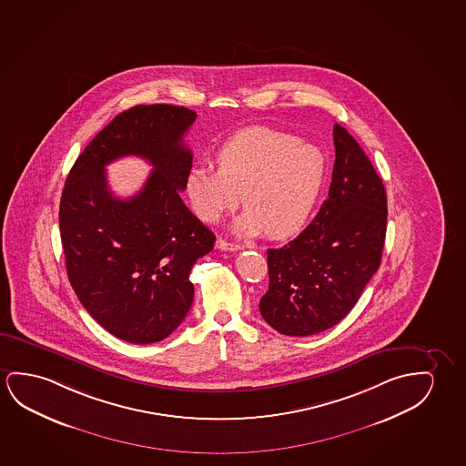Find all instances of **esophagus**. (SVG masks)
Wrapping results in <instances>:
<instances>
[{"instance_id": "1", "label": "esophagus", "mask_w": 466, "mask_h": 466, "mask_svg": "<svg viewBox=\"0 0 466 466\" xmlns=\"http://www.w3.org/2000/svg\"><path fill=\"white\" fill-rule=\"evenodd\" d=\"M217 249L222 250H239L241 249V246L239 244L228 243V241H225L222 238H218L216 241Z\"/></svg>"}]
</instances>
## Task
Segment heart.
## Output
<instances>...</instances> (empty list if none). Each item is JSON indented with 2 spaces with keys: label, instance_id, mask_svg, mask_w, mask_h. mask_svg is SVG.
Wrapping results in <instances>:
<instances>
[{
  "label": "heart",
  "instance_id": "heart-1",
  "mask_svg": "<svg viewBox=\"0 0 466 466\" xmlns=\"http://www.w3.org/2000/svg\"><path fill=\"white\" fill-rule=\"evenodd\" d=\"M217 167L196 166L187 177V193L196 214L217 222L237 208L243 216L235 229L281 239L304 227L325 178L327 160L319 147L268 127L237 133L217 153Z\"/></svg>",
  "mask_w": 466,
  "mask_h": 466
}]
</instances>
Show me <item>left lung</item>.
Here are the masks:
<instances>
[{
  "label": "left lung",
  "mask_w": 466,
  "mask_h": 466,
  "mask_svg": "<svg viewBox=\"0 0 466 466\" xmlns=\"http://www.w3.org/2000/svg\"><path fill=\"white\" fill-rule=\"evenodd\" d=\"M333 177L327 201L306 229L267 250L268 291L260 315L288 336H310L344 319L381 264L388 198L354 137L334 126Z\"/></svg>",
  "instance_id": "obj_1"
}]
</instances>
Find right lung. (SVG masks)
I'll use <instances>...</instances> for the list:
<instances>
[{
  "label": "right lung",
  "instance_id": "obj_1",
  "mask_svg": "<svg viewBox=\"0 0 466 466\" xmlns=\"http://www.w3.org/2000/svg\"><path fill=\"white\" fill-rule=\"evenodd\" d=\"M196 112L183 106H135L120 112L76 157L64 185L59 231L76 298L118 339H166L195 298L189 271L214 249L216 235L181 201L193 154L183 135ZM124 155L155 170L138 196L111 195L105 166Z\"/></svg>",
  "mask_w": 466,
  "mask_h": 466
}]
</instances>
